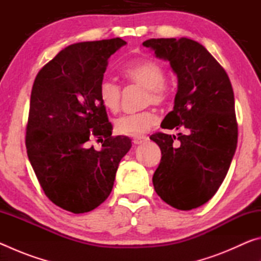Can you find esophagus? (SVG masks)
I'll use <instances>...</instances> for the list:
<instances>
[{"mask_svg": "<svg viewBox=\"0 0 261 261\" xmlns=\"http://www.w3.org/2000/svg\"><path fill=\"white\" fill-rule=\"evenodd\" d=\"M148 138L147 137H145V136H140V137H135L134 139H132V141H134V144L135 145H139V144H143V143H145V141H146Z\"/></svg>", "mask_w": 261, "mask_h": 261, "instance_id": "1", "label": "esophagus"}]
</instances>
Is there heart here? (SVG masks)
<instances>
[{
	"label": "heart",
	"mask_w": 261,
	"mask_h": 261,
	"mask_svg": "<svg viewBox=\"0 0 261 261\" xmlns=\"http://www.w3.org/2000/svg\"><path fill=\"white\" fill-rule=\"evenodd\" d=\"M126 82L146 88L145 103L162 105L169 98V90L165 84L166 70L154 60H139L127 63L122 69ZM98 95L101 105L110 113H116L121 106L122 90L117 83L102 79L99 84ZM158 117L153 110H143L135 114L122 115L115 120V131L125 136H140L155 124Z\"/></svg>",
	"instance_id": "1"
}]
</instances>
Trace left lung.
<instances>
[{"label":"left lung","mask_w":261,"mask_h":261,"mask_svg":"<svg viewBox=\"0 0 261 261\" xmlns=\"http://www.w3.org/2000/svg\"><path fill=\"white\" fill-rule=\"evenodd\" d=\"M143 46L169 61L177 76L174 109L163 120V129L187 131L178 134L177 141L162 132L151 136L162 155L153 175L154 189L175 208H197L218 191L236 151L230 79L210 51L191 39H149Z\"/></svg>","instance_id":"obj_1"}]
</instances>
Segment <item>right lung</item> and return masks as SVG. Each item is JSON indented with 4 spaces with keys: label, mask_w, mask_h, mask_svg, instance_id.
I'll return each mask as SVG.
<instances>
[{
    "label": "right lung",
    "mask_w": 261,
    "mask_h": 261,
    "mask_svg": "<svg viewBox=\"0 0 261 261\" xmlns=\"http://www.w3.org/2000/svg\"><path fill=\"white\" fill-rule=\"evenodd\" d=\"M126 45L121 38L70 45L48 62L31 92L25 144L46 196L74 214L94 210L112 192L118 163L131 148L98 95L108 60ZM98 139L96 151L88 141Z\"/></svg>",
    "instance_id": "1"
}]
</instances>
